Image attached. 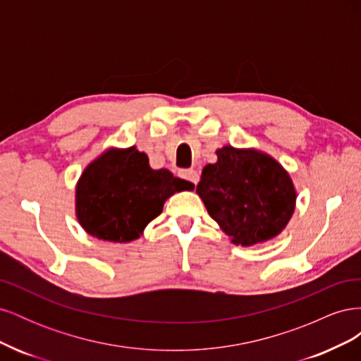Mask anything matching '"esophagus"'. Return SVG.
<instances>
[{
  "label": "esophagus",
  "instance_id": "obj_1",
  "mask_svg": "<svg viewBox=\"0 0 361 361\" xmlns=\"http://www.w3.org/2000/svg\"><path fill=\"white\" fill-rule=\"evenodd\" d=\"M179 176H180V179L187 180L191 185H197V182H199V174H197V171H194V170H182L179 173Z\"/></svg>",
  "mask_w": 361,
  "mask_h": 361
}]
</instances>
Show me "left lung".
Returning <instances> with one entry per match:
<instances>
[{"mask_svg": "<svg viewBox=\"0 0 361 361\" xmlns=\"http://www.w3.org/2000/svg\"><path fill=\"white\" fill-rule=\"evenodd\" d=\"M202 171L197 192L214 220L236 245L277 236L290 220L295 190L280 164L257 150L226 146Z\"/></svg>", "mask_w": 361, "mask_h": 361, "instance_id": "1", "label": "left lung"}]
</instances>
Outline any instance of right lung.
<instances>
[{
  "label": "right lung",
  "instance_id": "obj_1",
  "mask_svg": "<svg viewBox=\"0 0 361 361\" xmlns=\"http://www.w3.org/2000/svg\"><path fill=\"white\" fill-rule=\"evenodd\" d=\"M194 185L166 170H152L135 147L108 150L82 173L76 216L87 233L108 243H129L162 212L171 194Z\"/></svg>",
  "mask_w": 361,
  "mask_h": 361
}]
</instances>
